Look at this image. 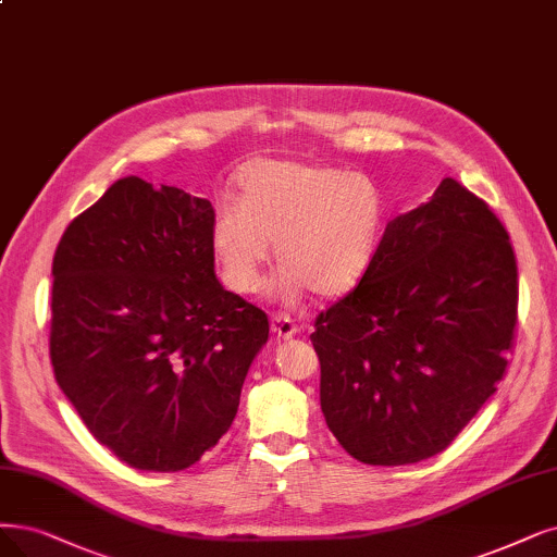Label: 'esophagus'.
Listing matches in <instances>:
<instances>
[{"label":"esophagus","instance_id":"esophagus-1","mask_svg":"<svg viewBox=\"0 0 557 557\" xmlns=\"http://www.w3.org/2000/svg\"><path fill=\"white\" fill-rule=\"evenodd\" d=\"M299 331H301V329H299L290 318H287V315H274V318H272V333H274V336H276L278 341L295 338Z\"/></svg>","mask_w":557,"mask_h":557}]
</instances>
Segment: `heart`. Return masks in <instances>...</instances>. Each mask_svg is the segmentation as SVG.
<instances>
[{
	"label": "heart",
	"mask_w": 557,
	"mask_h": 557,
	"mask_svg": "<svg viewBox=\"0 0 557 557\" xmlns=\"http://www.w3.org/2000/svg\"><path fill=\"white\" fill-rule=\"evenodd\" d=\"M235 206L214 212L210 247L235 293H256L274 244L276 293L297 301L349 293L370 270L384 231V196L368 175L338 166L258 160L237 173Z\"/></svg>",
	"instance_id": "b5f03b06"
}]
</instances>
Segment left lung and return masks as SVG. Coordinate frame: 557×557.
<instances>
[{"mask_svg": "<svg viewBox=\"0 0 557 557\" xmlns=\"http://www.w3.org/2000/svg\"><path fill=\"white\" fill-rule=\"evenodd\" d=\"M517 306L500 219L443 177L430 203L391 221L359 285L315 320L333 436L372 466L446 450L505 376Z\"/></svg>", "mask_w": 557, "mask_h": 557, "instance_id": "obj_1", "label": "left lung"}]
</instances>
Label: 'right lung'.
<instances>
[{"mask_svg":"<svg viewBox=\"0 0 557 557\" xmlns=\"http://www.w3.org/2000/svg\"><path fill=\"white\" fill-rule=\"evenodd\" d=\"M212 203L123 177L65 228L50 359L84 425L139 471H185L228 432L264 310L224 290Z\"/></svg>","mask_w":557,"mask_h":557,"instance_id":"obj_1","label":"right lung"}]
</instances>
